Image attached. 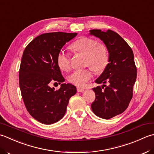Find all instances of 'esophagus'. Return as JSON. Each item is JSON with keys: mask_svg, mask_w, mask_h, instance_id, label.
Returning a JSON list of instances; mask_svg holds the SVG:
<instances>
[{"mask_svg": "<svg viewBox=\"0 0 154 154\" xmlns=\"http://www.w3.org/2000/svg\"><path fill=\"white\" fill-rule=\"evenodd\" d=\"M77 91L78 92H84V89L82 88H80V87H77Z\"/></svg>", "mask_w": 154, "mask_h": 154, "instance_id": "obj_1", "label": "esophagus"}]
</instances>
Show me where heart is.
Wrapping results in <instances>:
<instances>
[{"label":"heart","instance_id":"obj_1","mask_svg":"<svg viewBox=\"0 0 154 154\" xmlns=\"http://www.w3.org/2000/svg\"><path fill=\"white\" fill-rule=\"evenodd\" d=\"M74 51L86 56V64L92 66L96 71H101L108 64L109 53L104 44L97 43L96 40L88 37H82L72 45ZM59 68L64 71L70 68V57L64 51L59 52L57 57ZM94 76V69L89 67L83 70H76L68 76V81L78 86H84Z\"/></svg>","mask_w":154,"mask_h":154}]
</instances>
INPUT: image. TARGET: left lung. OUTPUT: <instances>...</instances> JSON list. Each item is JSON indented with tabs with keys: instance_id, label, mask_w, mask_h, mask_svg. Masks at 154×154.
I'll return each mask as SVG.
<instances>
[{
	"instance_id": "8db88e82",
	"label": "left lung",
	"mask_w": 154,
	"mask_h": 154,
	"mask_svg": "<svg viewBox=\"0 0 154 154\" xmlns=\"http://www.w3.org/2000/svg\"><path fill=\"white\" fill-rule=\"evenodd\" d=\"M90 34L102 40L109 53V63L95 81L103 84L92 88L96 99L91 105L95 115L108 120L123 113L132 98L137 77L134 53L128 43L111 30H90Z\"/></svg>"
}]
</instances>
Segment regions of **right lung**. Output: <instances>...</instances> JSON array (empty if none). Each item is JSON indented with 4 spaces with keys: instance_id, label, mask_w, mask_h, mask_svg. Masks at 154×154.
Listing matches in <instances>:
<instances>
[{
    "instance_id": "right-lung-1",
    "label": "right lung",
    "mask_w": 154,
    "mask_h": 154,
    "mask_svg": "<svg viewBox=\"0 0 154 154\" xmlns=\"http://www.w3.org/2000/svg\"><path fill=\"white\" fill-rule=\"evenodd\" d=\"M76 35L61 32L42 34L24 49L19 70L21 94L27 111L40 123L52 124L61 120L69 100L76 93V88L71 84H62L56 90L51 87L52 82H64L57 63L58 54Z\"/></svg>"
}]
</instances>
